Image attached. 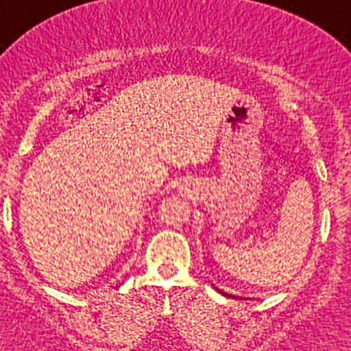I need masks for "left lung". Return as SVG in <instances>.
Returning a JSON list of instances; mask_svg holds the SVG:
<instances>
[{
	"label": "left lung",
	"instance_id": "obj_1",
	"mask_svg": "<svg viewBox=\"0 0 351 351\" xmlns=\"http://www.w3.org/2000/svg\"><path fill=\"white\" fill-rule=\"evenodd\" d=\"M221 292V291H219ZM221 293H224V292H221ZM224 295L226 297H232V299H239V297H234V295H229V293H224Z\"/></svg>",
	"mask_w": 351,
	"mask_h": 351
}]
</instances>
